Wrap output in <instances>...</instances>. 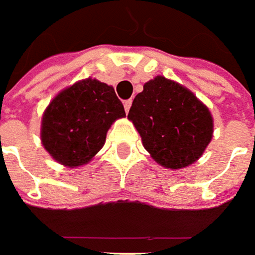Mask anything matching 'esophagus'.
Returning a JSON list of instances; mask_svg holds the SVG:
<instances>
[{"instance_id": "obj_1", "label": "esophagus", "mask_w": 255, "mask_h": 255, "mask_svg": "<svg viewBox=\"0 0 255 255\" xmlns=\"http://www.w3.org/2000/svg\"><path fill=\"white\" fill-rule=\"evenodd\" d=\"M124 106H125V111H126V113H129V110H130V106H131V99L124 102Z\"/></svg>"}]
</instances>
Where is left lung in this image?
I'll return each instance as SVG.
<instances>
[{
    "mask_svg": "<svg viewBox=\"0 0 255 255\" xmlns=\"http://www.w3.org/2000/svg\"><path fill=\"white\" fill-rule=\"evenodd\" d=\"M128 118L144 148L167 169H181L199 159L213 136L210 111L181 85L156 77L134 97Z\"/></svg>",
    "mask_w": 255,
    "mask_h": 255,
    "instance_id": "1",
    "label": "left lung"
}]
</instances>
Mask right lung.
Masks as SVG:
<instances>
[{"label": "right lung", "mask_w": 255, "mask_h": 255, "mask_svg": "<svg viewBox=\"0 0 255 255\" xmlns=\"http://www.w3.org/2000/svg\"><path fill=\"white\" fill-rule=\"evenodd\" d=\"M125 115L113 86L85 79L59 93L46 108L42 144L61 165H84L102 149L114 121Z\"/></svg>", "instance_id": "right-lung-1"}]
</instances>
